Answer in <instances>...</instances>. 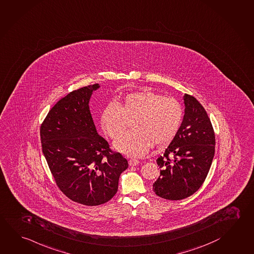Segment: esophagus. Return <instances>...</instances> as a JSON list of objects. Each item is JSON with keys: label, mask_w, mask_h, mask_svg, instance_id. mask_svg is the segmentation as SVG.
Wrapping results in <instances>:
<instances>
[{"label": "esophagus", "mask_w": 254, "mask_h": 254, "mask_svg": "<svg viewBox=\"0 0 254 254\" xmlns=\"http://www.w3.org/2000/svg\"><path fill=\"white\" fill-rule=\"evenodd\" d=\"M138 160H137V159H135V158H130L129 160V165L130 166H137V165H138Z\"/></svg>", "instance_id": "esophagus-1"}]
</instances>
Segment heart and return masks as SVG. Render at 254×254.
<instances>
[{
  "mask_svg": "<svg viewBox=\"0 0 254 254\" xmlns=\"http://www.w3.org/2000/svg\"><path fill=\"white\" fill-rule=\"evenodd\" d=\"M134 120V130L119 138L115 148L130 157H142L153 144L170 143L180 129L183 109L173 97L144 90L126 96L121 105L111 103L104 108L100 124L113 139L119 138Z\"/></svg>",
  "mask_w": 254,
  "mask_h": 254,
  "instance_id": "1",
  "label": "heart"
}]
</instances>
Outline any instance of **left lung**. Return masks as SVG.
Returning a JSON list of instances; mask_svg holds the SVG:
<instances>
[{
    "instance_id": "left-lung-1",
    "label": "left lung",
    "mask_w": 254,
    "mask_h": 254,
    "mask_svg": "<svg viewBox=\"0 0 254 254\" xmlns=\"http://www.w3.org/2000/svg\"><path fill=\"white\" fill-rule=\"evenodd\" d=\"M180 129L163 156L157 159L160 176L153 185L157 196L170 200L187 198L202 185L215 154V133L207 112L185 94Z\"/></svg>"
}]
</instances>
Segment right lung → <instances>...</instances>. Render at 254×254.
I'll use <instances>...</instances> for the list:
<instances>
[{
  "instance_id": "obj_1",
  "label": "right lung",
  "mask_w": 254,
  "mask_h": 254,
  "mask_svg": "<svg viewBox=\"0 0 254 254\" xmlns=\"http://www.w3.org/2000/svg\"><path fill=\"white\" fill-rule=\"evenodd\" d=\"M93 84L69 93L49 111L40 127L42 150L56 185L75 202L97 206L118 190L128 161L97 133L89 110Z\"/></svg>"
}]
</instances>
